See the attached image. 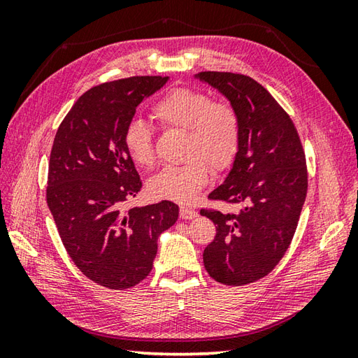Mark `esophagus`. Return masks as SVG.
Listing matches in <instances>:
<instances>
[{
	"label": "esophagus",
	"instance_id": "obj_1",
	"mask_svg": "<svg viewBox=\"0 0 358 358\" xmlns=\"http://www.w3.org/2000/svg\"><path fill=\"white\" fill-rule=\"evenodd\" d=\"M180 217L183 218V220H192V218H195V217H199V212H196L195 209H192V208H181L180 209Z\"/></svg>",
	"mask_w": 358,
	"mask_h": 358
}]
</instances>
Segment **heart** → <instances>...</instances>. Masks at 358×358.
Listing matches in <instances>:
<instances>
[{"label":"heart","mask_w":358,"mask_h":358,"mask_svg":"<svg viewBox=\"0 0 358 358\" xmlns=\"http://www.w3.org/2000/svg\"><path fill=\"white\" fill-rule=\"evenodd\" d=\"M152 115L166 129L185 131V163L166 166L149 181L157 199L192 203L209 180V166L223 171L237 155L241 140L238 113L231 104L212 101L196 89L177 87L152 106ZM124 148L134 162L149 167L154 163V134L141 118H132L124 127Z\"/></svg>","instance_id":"b5f03b06"}]
</instances>
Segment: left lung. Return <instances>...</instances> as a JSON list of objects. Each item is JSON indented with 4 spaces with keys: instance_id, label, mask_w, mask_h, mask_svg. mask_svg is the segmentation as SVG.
<instances>
[{
    "instance_id": "1",
    "label": "left lung",
    "mask_w": 358,
    "mask_h": 358,
    "mask_svg": "<svg viewBox=\"0 0 358 358\" xmlns=\"http://www.w3.org/2000/svg\"><path fill=\"white\" fill-rule=\"evenodd\" d=\"M237 110L241 140L229 173L210 200L240 204L238 214L201 209L217 235L203 252L218 283L243 286L275 268L291 245L308 192L305 150L296 129L262 85L246 75L200 72Z\"/></svg>"
}]
</instances>
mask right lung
<instances>
[{"instance_id": "obj_1", "label": "right lung", "mask_w": 358, "mask_h": 358, "mask_svg": "<svg viewBox=\"0 0 358 358\" xmlns=\"http://www.w3.org/2000/svg\"><path fill=\"white\" fill-rule=\"evenodd\" d=\"M167 80L131 77L89 89L53 140L48 206L72 262L104 287L123 291L146 278L158 237L178 218V206L167 200L123 210L141 189L124 127Z\"/></svg>"}]
</instances>
